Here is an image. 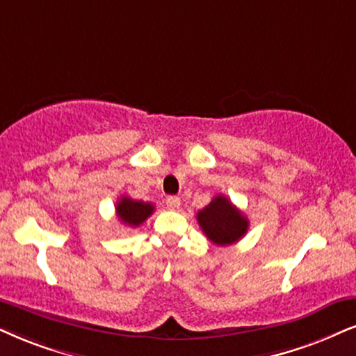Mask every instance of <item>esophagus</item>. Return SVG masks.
<instances>
[{"instance_id":"obj_1","label":"esophagus","mask_w":356,"mask_h":356,"mask_svg":"<svg viewBox=\"0 0 356 356\" xmlns=\"http://www.w3.org/2000/svg\"><path fill=\"white\" fill-rule=\"evenodd\" d=\"M165 207H168L169 210H177L179 207H181V199H179V197L170 195L165 199Z\"/></svg>"}]
</instances>
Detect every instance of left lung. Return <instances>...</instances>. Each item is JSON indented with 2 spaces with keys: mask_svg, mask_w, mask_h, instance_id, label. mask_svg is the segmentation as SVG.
<instances>
[{
  "mask_svg": "<svg viewBox=\"0 0 356 356\" xmlns=\"http://www.w3.org/2000/svg\"><path fill=\"white\" fill-rule=\"evenodd\" d=\"M202 232L218 246L233 245L248 232L250 222L225 195H217L197 213Z\"/></svg>",
  "mask_w": 356,
  "mask_h": 356,
  "instance_id": "1",
  "label": "left lung"
}]
</instances>
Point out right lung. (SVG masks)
Instances as JSON below:
<instances>
[{"label": "right lung", "mask_w": 356, "mask_h": 356, "mask_svg": "<svg viewBox=\"0 0 356 356\" xmlns=\"http://www.w3.org/2000/svg\"><path fill=\"white\" fill-rule=\"evenodd\" d=\"M116 215L118 218L128 227L136 228L141 223H145V220L149 217V215L154 211V205L149 204V202L143 200H133L129 197H121V199L116 202Z\"/></svg>", "instance_id": "1"}]
</instances>
